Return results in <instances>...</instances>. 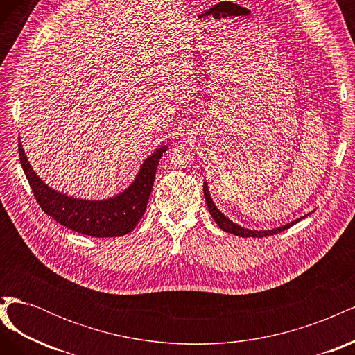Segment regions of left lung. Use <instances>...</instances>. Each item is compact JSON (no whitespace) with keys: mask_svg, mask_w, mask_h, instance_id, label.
Here are the masks:
<instances>
[{"mask_svg":"<svg viewBox=\"0 0 355 355\" xmlns=\"http://www.w3.org/2000/svg\"><path fill=\"white\" fill-rule=\"evenodd\" d=\"M202 191H204V197H206V201H207V207H209V211L211 214V218L214 219V222H216L219 225V228L225 232H231L234 235H239V237H256V239H261V237H270V235H274V234H278L282 232L290 227H293L295 223H297L299 220H302L304 218H306V214L302 218H297L296 220L290 222V223H286L283 225V227H278V228H274V230H268V231H252V230H247V228H243L240 227L239 223H235L232 220H230L225 214L216 207V204L213 202L211 197H210V191H209V187H207V182H204L202 185Z\"/></svg>","mask_w":355,"mask_h":355,"instance_id":"left-lung-1","label":"left lung"}]
</instances>
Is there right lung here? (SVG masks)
<instances>
[{
	"mask_svg": "<svg viewBox=\"0 0 355 355\" xmlns=\"http://www.w3.org/2000/svg\"><path fill=\"white\" fill-rule=\"evenodd\" d=\"M166 151L167 146H161L149 155L135 180L118 196L106 200H81L62 194L46 185L32 170L19 141L20 164L42 211L63 227L98 239L121 237L135 230L146 210L154 187L155 171Z\"/></svg>",
	"mask_w": 355,
	"mask_h": 355,
	"instance_id": "add662e5",
	"label": "right lung"
}]
</instances>
